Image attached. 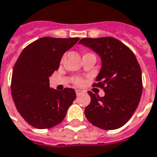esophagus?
Segmentation results:
<instances>
[{
    "label": "esophagus",
    "instance_id": "34e87169",
    "mask_svg": "<svg viewBox=\"0 0 157 157\" xmlns=\"http://www.w3.org/2000/svg\"><path fill=\"white\" fill-rule=\"evenodd\" d=\"M75 93H76V95L78 96V95H80L81 94H82V90L76 89V90H75Z\"/></svg>",
    "mask_w": 157,
    "mask_h": 157
}]
</instances>
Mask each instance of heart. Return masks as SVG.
<instances>
[{
    "label": "heart",
    "instance_id": "1",
    "mask_svg": "<svg viewBox=\"0 0 157 157\" xmlns=\"http://www.w3.org/2000/svg\"><path fill=\"white\" fill-rule=\"evenodd\" d=\"M84 82H85V81H84L83 79L78 78V79H76V80H75V84L76 85V86H82L83 84H84Z\"/></svg>",
    "mask_w": 157,
    "mask_h": 157
}]
</instances>
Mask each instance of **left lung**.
<instances>
[{
	"label": "left lung",
	"instance_id": "left-lung-1",
	"mask_svg": "<svg viewBox=\"0 0 157 157\" xmlns=\"http://www.w3.org/2000/svg\"><path fill=\"white\" fill-rule=\"evenodd\" d=\"M79 44L91 48L101 59V68L94 86L104 89L105 96L88 92L91 102L85 108L90 122L105 130L122 127L137 109L142 94V73L135 55L113 37L83 38Z\"/></svg>",
	"mask_w": 157,
	"mask_h": 157
}]
</instances>
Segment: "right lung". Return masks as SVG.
<instances>
[{
	"mask_svg": "<svg viewBox=\"0 0 157 157\" xmlns=\"http://www.w3.org/2000/svg\"><path fill=\"white\" fill-rule=\"evenodd\" d=\"M79 38L42 37L28 45L15 63L12 96L17 111L29 125L46 129L59 124L75 99V90L49 86V77L59 67L63 53Z\"/></svg>",
	"mask_w": 157,
	"mask_h": 157,
	"instance_id": "add662e5",
	"label": "right lung"
}]
</instances>
